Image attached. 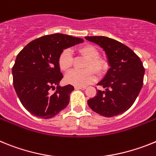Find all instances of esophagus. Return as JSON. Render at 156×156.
<instances>
[{
	"label": "esophagus",
	"mask_w": 156,
	"mask_h": 156,
	"mask_svg": "<svg viewBox=\"0 0 156 156\" xmlns=\"http://www.w3.org/2000/svg\"><path fill=\"white\" fill-rule=\"evenodd\" d=\"M86 86H74V89H82V90L86 89Z\"/></svg>",
	"instance_id": "1"
}]
</instances>
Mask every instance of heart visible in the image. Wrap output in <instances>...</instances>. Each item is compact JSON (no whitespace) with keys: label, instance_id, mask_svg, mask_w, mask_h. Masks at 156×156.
Listing matches in <instances>:
<instances>
[{"label":"heart","instance_id":"heart-1","mask_svg":"<svg viewBox=\"0 0 156 156\" xmlns=\"http://www.w3.org/2000/svg\"><path fill=\"white\" fill-rule=\"evenodd\" d=\"M78 52L87 58V61L84 66L86 69L82 71L73 70L67 74L65 78L68 84L75 86H86L91 84L97 78L96 72L98 75L104 74L108 68L106 59L100 57L99 51L91 44H86L78 48ZM73 58L70 49H64L58 57V65L62 71H68L72 66Z\"/></svg>","mask_w":156,"mask_h":156}]
</instances>
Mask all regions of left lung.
<instances>
[{"mask_svg":"<svg viewBox=\"0 0 156 156\" xmlns=\"http://www.w3.org/2000/svg\"><path fill=\"white\" fill-rule=\"evenodd\" d=\"M86 39L101 46L110 66L105 77L97 84L105 90L97 89V95L88 100V105L104 117L122 114L133 104L143 86V63L132 49L118 41L104 36Z\"/></svg>","mask_w":156,"mask_h":156,"instance_id":"left-lung-1","label":"left lung"}]
</instances>
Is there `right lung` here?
<instances>
[{"label": "right lung", "instance_id": "right-lung-1", "mask_svg": "<svg viewBox=\"0 0 156 156\" xmlns=\"http://www.w3.org/2000/svg\"><path fill=\"white\" fill-rule=\"evenodd\" d=\"M83 39L63 34L45 35L32 41L17 55L12 67L13 86L23 106L30 114L51 119L67 108L74 86H59L63 78L58 57L63 49ZM57 90L53 94L51 89Z\"/></svg>", "mask_w": 156, "mask_h": 156}]
</instances>
